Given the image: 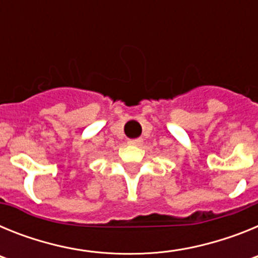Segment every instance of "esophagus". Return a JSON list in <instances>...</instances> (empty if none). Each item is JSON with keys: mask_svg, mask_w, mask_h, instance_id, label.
<instances>
[{"mask_svg": "<svg viewBox=\"0 0 258 258\" xmlns=\"http://www.w3.org/2000/svg\"><path fill=\"white\" fill-rule=\"evenodd\" d=\"M142 142H143L142 138H137V140H129V141H127V145L141 146V145H142Z\"/></svg>", "mask_w": 258, "mask_h": 258, "instance_id": "1", "label": "esophagus"}]
</instances>
